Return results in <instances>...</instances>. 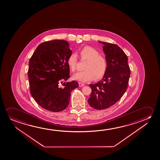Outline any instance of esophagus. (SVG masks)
I'll return each mask as SVG.
<instances>
[{
    "label": "esophagus",
    "mask_w": 160,
    "mask_h": 160,
    "mask_svg": "<svg viewBox=\"0 0 160 160\" xmlns=\"http://www.w3.org/2000/svg\"><path fill=\"white\" fill-rule=\"evenodd\" d=\"M79 85L80 87H81V86H83L85 85V84H83V83H82V82H79Z\"/></svg>",
    "instance_id": "esophagus-1"
}]
</instances>
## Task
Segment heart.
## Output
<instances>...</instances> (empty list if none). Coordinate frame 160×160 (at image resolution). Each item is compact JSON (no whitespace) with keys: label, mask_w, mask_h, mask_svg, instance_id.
Segmentation results:
<instances>
[{"label":"heart","mask_w":160,"mask_h":160,"mask_svg":"<svg viewBox=\"0 0 160 160\" xmlns=\"http://www.w3.org/2000/svg\"><path fill=\"white\" fill-rule=\"evenodd\" d=\"M79 54L81 60H86L88 62L84 66L85 70L74 74L73 79L86 82L93 79L98 80L105 76L108 69V63L106 58L100 55L98 50L86 46L81 49ZM67 63L71 71H76L78 64L76 54H70L67 59Z\"/></svg>","instance_id":"b5f03b06"}]
</instances>
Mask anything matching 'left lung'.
<instances>
[{
	"label": "left lung",
	"instance_id": "obj_1",
	"mask_svg": "<svg viewBox=\"0 0 160 160\" xmlns=\"http://www.w3.org/2000/svg\"><path fill=\"white\" fill-rule=\"evenodd\" d=\"M104 45L108 69L101 81L90 84L91 89L89 105L96 110L112 106L120 99L128 88L130 70L128 57L117 45L99 42Z\"/></svg>",
	"mask_w": 160,
	"mask_h": 160
}]
</instances>
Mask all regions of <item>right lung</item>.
<instances>
[{
    "mask_svg": "<svg viewBox=\"0 0 160 160\" xmlns=\"http://www.w3.org/2000/svg\"><path fill=\"white\" fill-rule=\"evenodd\" d=\"M71 54L67 41L54 40L42 42L30 59V93L42 108L52 112L64 110L69 105L71 91L79 87L75 80L64 82L70 78L67 59Z\"/></svg>",
    "mask_w": 160,
    "mask_h": 160,
    "instance_id": "1",
    "label": "right lung"
}]
</instances>
